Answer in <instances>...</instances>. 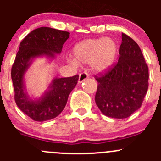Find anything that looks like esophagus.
<instances>
[{
	"instance_id": "obj_1",
	"label": "esophagus",
	"mask_w": 161,
	"mask_h": 161,
	"mask_svg": "<svg viewBox=\"0 0 161 161\" xmlns=\"http://www.w3.org/2000/svg\"><path fill=\"white\" fill-rule=\"evenodd\" d=\"M87 78H88V74H87L86 72L80 73L79 77V83H82V82H83Z\"/></svg>"
}]
</instances>
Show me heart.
<instances>
[{
  "instance_id": "heart-1",
  "label": "heart",
  "mask_w": 161,
  "mask_h": 161,
  "mask_svg": "<svg viewBox=\"0 0 161 161\" xmlns=\"http://www.w3.org/2000/svg\"><path fill=\"white\" fill-rule=\"evenodd\" d=\"M72 64H89L96 71L108 69L113 64L118 54V45L111 38L87 39L76 43L72 49Z\"/></svg>"
}]
</instances>
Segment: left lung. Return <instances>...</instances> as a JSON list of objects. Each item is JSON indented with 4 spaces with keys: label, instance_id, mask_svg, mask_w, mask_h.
I'll return each instance as SVG.
<instances>
[{
    "label": "left lung",
    "instance_id": "1",
    "mask_svg": "<svg viewBox=\"0 0 161 161\" xmlns=\"http://www.w3.org/2000/svg\"><path fill=\"white\" fill-rule=\"evenodd\" d=\"M118 62L95 75L98 82L96 104L106 116L117 119L129 117L142 105L149 86V69L139 45L121 34Z\"/></svg>",
    "mask_w": 161,
    "mask_h": 161
}]
</instances>
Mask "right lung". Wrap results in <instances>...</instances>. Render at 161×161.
Returning a JSON list of instances; mask_svg holds the SVG:
<instances>
[{
    "instance_id": "1",
    "label": "right lung",
    "mask_w": 161,
    "mask_h": 161,
    "mask_svg": "<svg viewBox=\"0 0 161 161\" xmlns=\"http://www.w3.org/2000/svg\"><path fill=\"white\" fill-rule=\"evenodd\" d=\"M69 34L67 31L40 27L30 32L20 43L11 73L14 101L19 109L33 121H48L62 112L69 94L77 84L79 75L54 79L50 84V90L35 101L30 100L25 92L24 74L30 66V60L36 57L47 55L54 58L55 53H61Z\"/></svg>"
}]
</instances>
